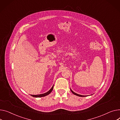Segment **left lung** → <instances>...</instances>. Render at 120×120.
Instances as JSON below:
<instances>
[{"label": "left lung", "instance_id": "left-lung-1", "mask_svg": "<svg viewBox=\"0 0 120 120\" xmlns=\"http://www.w3.org/2000/svg\"><path fill=\"white\" fill-rule=\"evenodd\" d=\"M70 90H71V92L72 93L74 94H75V95H77V96H78V97H87V95H82L79 94H77V93H75V92H74L71 89H70Z\"/></svg>", "mask_w": 120, "mask_h": 120}]
</instances>
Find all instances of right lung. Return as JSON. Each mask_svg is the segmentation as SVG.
Masks as SVG:
<instances>
[{
	"label": "right lung",
	"mask_w": 120,
	"mask_h": 120,
	"mask_svg": "<svg viewBox=\"0 0 120 120\" xmlns=\"http://www.w3.org/2000/svg\"><path fill=\"white\" fill-rule=\"evenodd\" d=\"M53 85L52 86V87L51 88V89L49 91H48L47 92H46L45 93H44V94H37V95L31 94V96L33 97H35V98H41V97H45V96H46V95L49 94L52 92V91L53 90Z\"/></svg>",
	"instance_id": "right-lung-1"
}]
</instances>
